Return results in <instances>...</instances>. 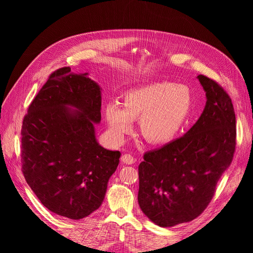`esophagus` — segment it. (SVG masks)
<instances>
[{
    "label": "esophagus",
    "mask_w": 253,
    "mask_h": 253,
    "mask_svg": "<svg viewBox=\"0 0 253 253\" xmlns=\"http://www.w3.org/2000/svg\"><path fill=\"white\" fill-rule=\"evenodd\" d=\"M121 162L126 165H132L135 163V158L131 154H124L121 156Z\"/></svg>",
    "instance_id": "esophagus-1"
}]
</instances>
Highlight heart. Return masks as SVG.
I'll use <instances>...</instances> for the list:
<instances>
[{
    "label": "heart",
    "mask_w": 253,
    "mask_h": 253,
    "mask_svg": "<svg viewBox=\"0 0 253 253\" xmlns=\"http://www.w3.org/2000/svg\"><path fill=\"white\" fill-rule=\"evenodd\" d=\"M193 106V95L185 84L155 81L129 89L117 103L105 106V119L116 140L132 132L133 120L139 119L142 136L156 144L174 139L185 125Z\"/></svg>",
    "instance_id": "obj_1"
}]
</instances>
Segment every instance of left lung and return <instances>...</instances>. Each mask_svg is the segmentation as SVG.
Listing matches in <instances>:
<instances>
[{
  "label": "left lung",
  "instance_id": "left-lung-1",
  "mask_svg": "<svg viewBox=\"0 0 253 253\" xmlns=\"http://www.w3.org/2000/svg\"><path fill=\"white\" fill-rule=\"evenodd\" d=\"M207 102L201 117L180 138L149 151L138 167V204L160 227L201 215L220 176L231 165L236 144L231 98L218 83L198 75Z\"/></svg>",
  "mask_w": 253,
  "mask_h": 253
}]
</instances>
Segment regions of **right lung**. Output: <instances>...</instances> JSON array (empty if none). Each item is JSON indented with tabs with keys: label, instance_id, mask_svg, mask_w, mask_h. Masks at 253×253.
I'll list each match as a JSON object with an SVG mask.
<instances>
[{
	"label": "right lung",
	"instance_id": "right-lung-1",
	"mask_svg": "<svg viewBox=\"0 0 253 253\" xmlns=\"http://www.w3.org/2000/svg\"><path fill=\"white\" fill-rule=\"evenodd\" d=\"M71 67L53 72L30 103L21 129L22 172L46 208L71 219L101 206L120 152L98 143L101 88Z\"/></svg>",
	"mask_w": 253,
	"mask_h": 253
}]
</instances>
